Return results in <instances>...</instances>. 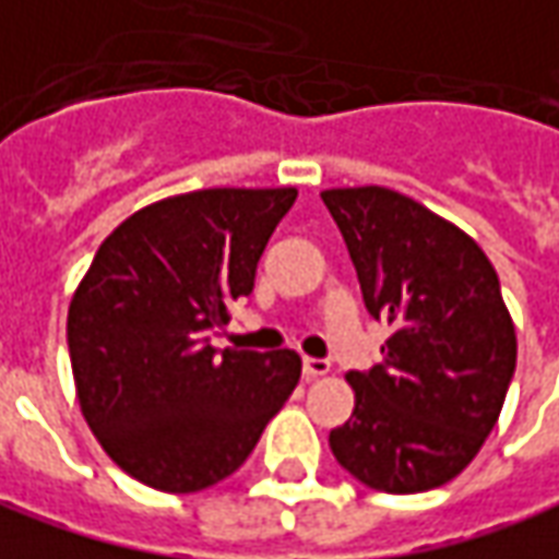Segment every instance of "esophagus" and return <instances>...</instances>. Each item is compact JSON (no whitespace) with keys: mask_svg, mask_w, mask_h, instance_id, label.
Returning a JSON list of instances; mask_svg holds the SVG:
<instances>
[{"mask_svg":"<svg viewBox=\"0 0 559 559\" xmlns=\"http://www.w3.org/2000/svg\"><path fill=\"white\" fill-rule=\"evenodd\" d=\"M302 373L309 376V379H318V376H328L330 373V360H324V358H306V360H302Z\"/></svg>","mask_w":559,"mask_h":559,"instance_id":"1","label":"esophagus"}]
</instances>
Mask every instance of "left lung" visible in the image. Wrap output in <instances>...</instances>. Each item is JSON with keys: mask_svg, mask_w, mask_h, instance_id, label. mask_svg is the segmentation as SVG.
Here are the masks:
<instances>
[{"mask_svg": "<svg viewBox=\"0 0 559 559\" xmlns=\"http://www.w3.org/2000/svg\"><path fill=\"white\" fill-rule=\"evenodd\" d=\"M364 306L391 324L382 364L345 376L352 419L330 450L379 492L443 487L484 447L518 367L499 275L465 231L382 186L321 192Z\"/></svg>", "mask_w": 559, "mask_h": 559, "instance_id": "left-lung-1", "label": "left lung"}]
</instances>
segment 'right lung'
Segmentation results:
<instances>
[{"label":"right lung","instance_id":"1","mask_svg":"<svg viewBox=\"0 0 559 559\" xmlns=\"http://www.w3.org/2000/svg\"><path fill=\"white\" fill-rule=\"evenodd\" d=\"M296 189H199L128 216L70 302L82 416L109 459L162 492H199L245 465L294 394L290 348H214Z\"/></svg>","mask_w":559,"mask_h":559}]
</instances>
